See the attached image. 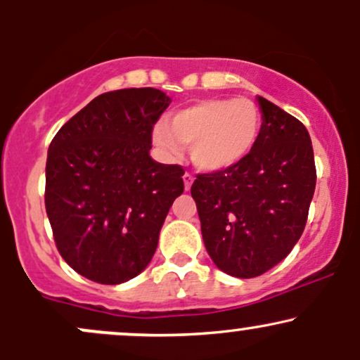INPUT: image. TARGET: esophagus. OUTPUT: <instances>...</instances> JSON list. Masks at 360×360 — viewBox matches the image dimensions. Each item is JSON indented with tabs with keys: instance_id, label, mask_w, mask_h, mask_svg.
Returning <instances> with one entry per match:
<instances>
[{
	"instance_id": "obj_1",
	"label": "esophagus",
	"mask_w": 360,
	"mask_h": 360,
	"mask_svg": "<svg viewBox=\"0 0 360 360\" xmlns=\"http://www.w3.org/2000/svg\"><path fill=\"white\" fill-rule=\"evenodd\" d=\"M193 179H194V177H193L191 174H189V172H184L183 181H184V188H186V191H189V188H191Z\"/></svg>"
}]
</instances>
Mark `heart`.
Masks as SVG:
<instances>
[{
    "label": "heart",
    "instance_id": "obj_1",
    "mask_svg": "<svg viewBox=\"0 0 360 360\" xmlns=\"http://www.w3.org/2000/svg\"><path fill=\"white\" fill-rule=\"evenodd\" d=\"M260 128L262 115L254 101L212 98L177 110L169 123H157L154 140L172 155L191 146L194 166L218 172L235 167L250 154Z\"/></svg>",
    "mask_w": 360,
    "mask_h": 360
}]
</instances>
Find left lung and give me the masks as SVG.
<instances>
[{
  "label": "left lung",
  "instance_id": "1",
  "mask_svg": "<svg viewBox=\"0 0 360 360\" xmlns=\"http://www.w3.org/2000/svg\"><path fill=\"white\" fill-rule=\"evenodd\" d=\"M262 128L240 164L198 174L191 186L201 233L217 267L257 278L279 264L303 233L316 184L307 127L259 96Z\"/></svg>",
  "mask_w": 360,
  "mask_h": 360
}]
</instances>
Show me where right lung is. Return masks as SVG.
<instances>
[{"instance_id": "1", "label": "right lung", "mask_w": 360, "mask_h": 360, "mask_svg": "<svg viewBox=\"0 0 360 360\" xmlns=\"http://www.w3.org/2000/svg\"><path fill=\"white\" fill-rule=\"evenodd\" d=\"M171 98L154 88L103 93L64 123L45 166V210L62 259L100 284L150 262L184 169L148 155Z\"/></svg>"}]
</instances>
